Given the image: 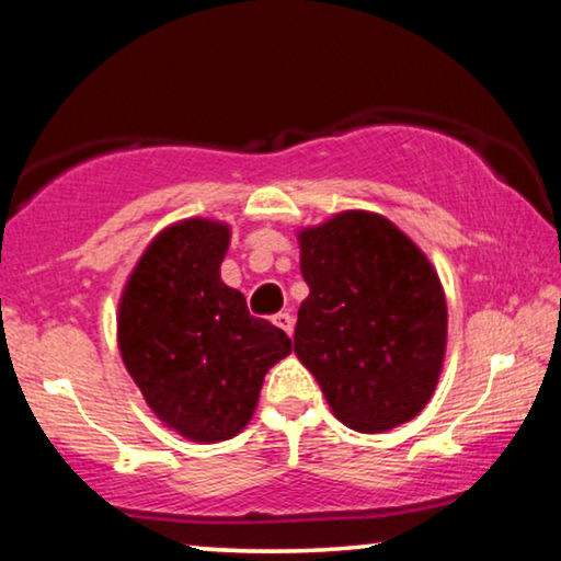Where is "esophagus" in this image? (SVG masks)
Returning <instances> with one entry per match:
<instances>
[{"mask_svg": "<svg viewBox=\"0 0 561 561\" xmlns=\"http://www.w3.org/2000/svg\"><path fill=\"white\" fill-rule=\"evenodd\" d=\"M274 325L282 328V331H285L287 335H293V331H295V318L289 316V312H279V316H274Z\"/></svg>", "mask_w": 561, "mask_h": 561, "instance_id": "esophagus-1", "label": "esophagus"}]
</instances>
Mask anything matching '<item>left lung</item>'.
<instances>
[{
  "label": "left lung",
  "instance_id": "1",
  "mask_svg": "<svg viewBox=\"0 0 561 561\" xmlns=\"http://www.w3.org/2000/svg\"><path fill=\"white\" fill-rule=\"evenodd\" d=\"M295 354L348 428L382 433L428 405L446 356V295L428 256L385 218L343 210L302 228Z\"/></svg>",
  "mask_w": 561,
  "mask_h": 561
}]
</instances>
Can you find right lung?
I'll use <instances>...</instances> for the list:
<instances>
[{
    "mask_svg": "<svg viewBox=\"0 0 561 561\" xmlns=\"http://www.w3.org/2000/svg\"><path fill=\"white\" fill-rule=\"evenodd\" d=\"M230 226L186 218L138 259L117 308L125 369L153 415L197 444L233 438L256 410L266 371L293 351L287 333L249 316L220 279Z\"/></svg>",
    "mask_w": 561,
    "mask_h": 561,
    "instance_id": "right-lung-1",
    "label": "right lung"
}]
</instances>
